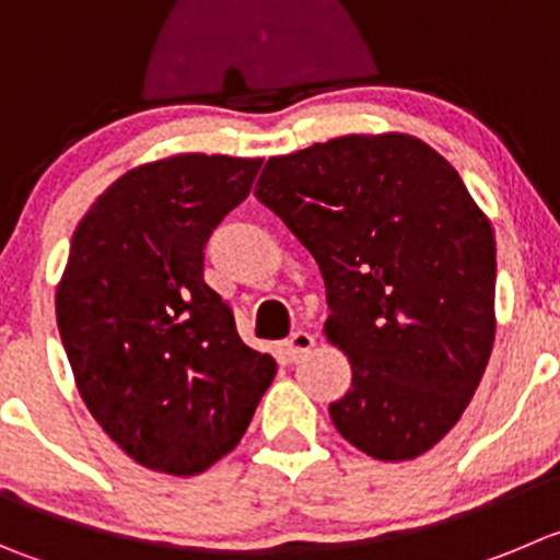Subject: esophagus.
<instances>
[{
    "label": "esophagus",
    "instance_id": "1",
    "mask_svg": "<svg viewBox=\"0 0 560 560\" xmlns=\"http://www.w3.org/2000/svg\"><path fill=\"white\" fill-rule=\"evenodd\" d=\"M313 346H316V338H313L311 332H305V329H296L289 340H283L285 360H289V363H296V360H302Z\"/></svg>",
    "mask_w": 560,
    "mask_h": 560
}]
</instances>
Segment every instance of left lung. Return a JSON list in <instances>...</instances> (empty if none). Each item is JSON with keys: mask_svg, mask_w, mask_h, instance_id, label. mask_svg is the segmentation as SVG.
Listing matches in <instances>:
<instances>
[{"mask_svg": "<svg viewBox=\"0 0 560 560\" xmlns=\"http://www.w3.org/2000/svg\"><path fill=\"white\" fill-rule=\"evenodd\" d=\"M255 197L322 269L351 363L335 429L382 462L434 448L494 343V231L465 180L418 137L346 135L271 156Z\"/></svg>", "mask_w": 560, "mask_h": 560, "instance_id": "obj_1", "label": "left lung"}]
</instances>
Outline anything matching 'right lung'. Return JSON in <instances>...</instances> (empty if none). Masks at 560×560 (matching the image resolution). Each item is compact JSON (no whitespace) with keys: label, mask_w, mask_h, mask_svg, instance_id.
Segmentation results:
<instances>
[{"label":"right lung","mask_w":560,"mask_h":560,"mask_svg":"<svg viewBox=\"0 0 560 560\" xmlns=\"http://www.w3.org/2000/svg\"><path fill=\"white\" fill-rule=\"evenodd\" d=\"M260 159L178 153L140 164L90 206L57 285L79 396L137 465L197 476L231 454L275 380L203 280L214 228Z\"/></svg>","instance_id":"right-lung-1"}]
</instances>
